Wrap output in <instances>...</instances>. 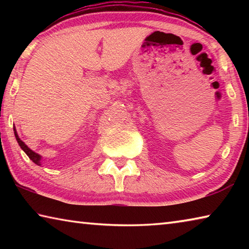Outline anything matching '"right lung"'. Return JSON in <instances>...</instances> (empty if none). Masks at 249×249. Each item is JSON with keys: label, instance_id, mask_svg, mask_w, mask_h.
<instances>
[{"label": "right lung", "instance_id": "1", "mask_svg": "<svg viewBox=\"0 0 249 249\" xmlns=\"http://www.w3.org/2000/svg\"><path fill=\"white\" fill-rule=\"evenodd\" d=\"M13 129H14V135H15V137H16V141H18V145H19L20 148H22V149L25 151V154H26V155L28 156L29 159H31L33 162H35L36 165L40 166V165H41V162H40L41 156H40L39 154L35 153V151H34V150H32L26 144H25V142H24L22 140H20V138L18 137V132H16L15 126L13 127Z\"/></svg>", "mask_w": 249, "mask_h": 249}]
</instances>
